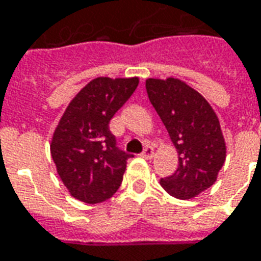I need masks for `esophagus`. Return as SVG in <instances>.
Returning <instances> with one entry per match:
<instances>
[{
	"mask_svg": "<svg viewBox=\"0 0 261 261\" xmlns=\"http://www.w3.org/2000/svg\"><path fill=\"white\" fill-rule=\"evenodd\" d=\"M142 158L145 159H151L153 156V148L152 147H147L145 149H144V152L141 153Z\"/></svg>",
	"mask_w": 261,
	"mask_h": 261,
	"instance_id": "34e87169",
	"label": "esophagus"
}]
</instances>
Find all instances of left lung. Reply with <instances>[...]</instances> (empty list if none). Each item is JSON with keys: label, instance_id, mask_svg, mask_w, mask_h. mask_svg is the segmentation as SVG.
<instances>
[{"label": "left lung", "instance_id": "obj_1", "mask_svg": "<svg viewBox=\"0 0 261 261\" xmlns=\"http://www.w3.org/2000/svg\"><path fill=\"white\" fill-rule=\"evenodd\" d=\"M145 88L179 155L177 169L161 186L180 200L197 197L215 183L226 158L218 117L202 95L177 78H148Z\"/></svg>", "mask_w": 261, "mask_h": 261}]
</instances>
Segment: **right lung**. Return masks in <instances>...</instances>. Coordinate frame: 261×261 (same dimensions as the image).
Segmentation results:
<instances>
[{"instance_id": "right-lung-1", "label": "right lung", "mask_w": 261, "mask_h": 261, "mask_svg": "<svg viewBox=\"0 0 261 261\" xmlns=\"http://www.w3.org/2000/svg\"><path fill=\"white\" fill-rule=\"evenodd\" d=\"M138 86V78L99 76L81 89L56 127L50 152L69 194L86 204L106 201L119 190L127 159L109 123Z\"/></svg>"}]
</instances>
